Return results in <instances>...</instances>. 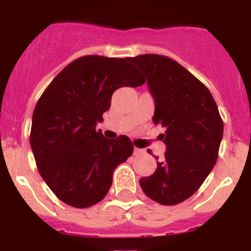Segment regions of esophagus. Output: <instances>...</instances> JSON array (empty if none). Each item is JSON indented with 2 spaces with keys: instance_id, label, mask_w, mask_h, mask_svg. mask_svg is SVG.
<instances>
[{
  "instance_id": "1",
  "label": "esophagus",
  "mask_w": 251,
  "mask_h": 251,
  "mask_svg": "<svg viewBox=\"0 0 251 251\" xmlns=\"http://www.w3.org/2000/svg\"><path fill=\"white\" fill-rule=\"evenodd\" d=\"M142 153H145V151L141 150V148L134 147V151H133V154H134V156H139V154H142Z\"/></svg>"
}]
</instances>
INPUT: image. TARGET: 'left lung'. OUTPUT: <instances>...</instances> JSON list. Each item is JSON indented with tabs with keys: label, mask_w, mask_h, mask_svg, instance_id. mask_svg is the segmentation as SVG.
<instances>
[{
	"label": "left lung",
	"mask_w": 251,
	"mask_h": 251,
	"mask_svg": "<svg viewBox=\"0 0 251 251\" xmlns=\"http://www.w3.org/2000/svg\"><path fill=\"white\" fill-rule=\"evenodd\" d=\"M128 61L147 76L154 99L153 123L166 129L159 134L166 145L165 158L157 162L154 174L139 179V185L153 201L176 205L191 197L214 168L223 119L210 90L177 61L156 54L128 57Z\"/></svg>",
	"instance_id": "left-lung-1"
}]
</instances>
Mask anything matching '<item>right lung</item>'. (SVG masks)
Listing matches in <instances>:
<instances>
[{
    "instance_id": "1",
    "label": "right lung",
    "mask_w": 251,
    "mask_h": 251,
    "mask_svg": "<svg viewBox=\"0 0 251 251\" xmlns=\"http://www.w3.org/2000/svg\"><path fill=\"white\" fill-rule=\"evenodd\" d=\"M146 80L128 57L88 55L64 68L35 106L30 145L39 172L57 199L84 208L109 191L117 166L132 156L126 136L108 139L95 130L122 86Z\"/></svg>"
}]
</instances>
